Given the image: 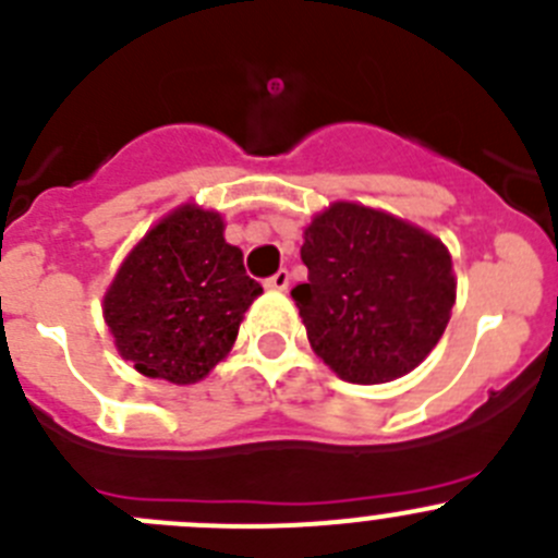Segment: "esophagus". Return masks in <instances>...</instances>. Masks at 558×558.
<instances>
[{"label":"esophagus","instance_id":"1","mask_svg":"<svg viewBox=\"0 0 558 558\" xmlns=\"http://www.w3.org/2000/svg\"><path fill=\"white\" fill-rule=\"evenodd\" d=\"M289 272H286V269H280V272H275L272 278L267 280V289L269 291H286L289 289Z\"/></svg>","mask_w":558,"mask_h":558}]
</instances>
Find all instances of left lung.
Wrapping results in <instances>:
<instances>
[{
	"instance_id": "8db88e82",
	"label": "left lung",
	"mask_w": 558,
	"mask_h": 558,
	"mask_svg": "<svg viewBox=\"0 0 558 558\" xmlns=\"http://www.w3.org/2000/svg\"><path fill=\"white\" fill-rule=\"evenodd\" d=\"M294 296L311 350L341 379L379 385L426 361L457 300L451 253L415 222L336 201L303 231Z\"/></svg>"
}]
</instances>
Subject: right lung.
I'll return each mask as SVG.
<instances>
[{"label":"right lung","mask_w":558,"mask_h":558,"mask_svg":"<svg viewBox=\"0 0 558 558\" xmlns=\"http://www.w3.org/2000/svg\"><path fill=\"white\" fill-rule=\"evenodd\" d=\"M262 294L226 242V217L186 201L129 250L101 311L118 355L143 377L195 385L226 361Z\"/></svg>","instance_id":"obj_1"}]
</instances>
